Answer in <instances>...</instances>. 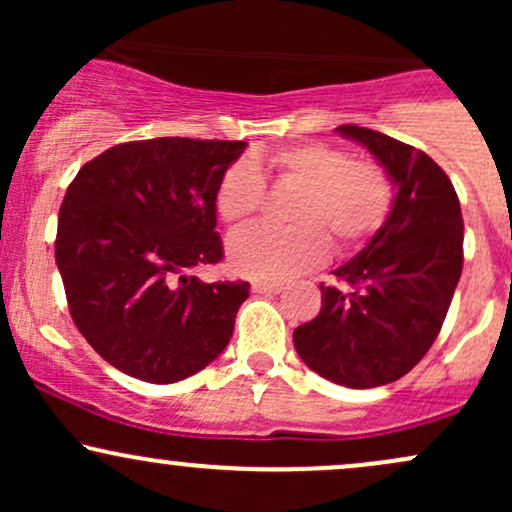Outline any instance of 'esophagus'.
Instances as JSON below:
<instances>
[{
    "label": "esophagus",
    "mask_w": 512,
    "mask_h": 512,
    "mask_svg": "<svg viewBox=\"0 0 512 512\" xmlns=\"http://www.w3.org/2000/svg\"><path fill=\"white\" fill-rule=\"evenodd\" d=\"M281 289H284V284H279V281H252L255 293H279Z\"/></svg>",
    "instance_id": "esophagus-1"
}]
</instances>
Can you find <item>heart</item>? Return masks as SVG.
Returning a JSON list of instances; mask_svg holds the SVG:
<instances>
[{
	"label": "heart",
	"mask_w": 512,
	"mask_h": 512,
	"mask_svg": "<svg viewBox=\"0 0 512 512\" xmlns=\"http://www.w3.org/2000/svg\"><path fill=\"white\" fill-rule=\"evenodd\" d=\"M264 163L276 180L301 185L289 207L291 226H250L228 243V264L240 276L281 281L308 272L327 257L361 250L385 228L395 185L380 163L351 158L322 142L269 151ZM264 199V178L250 161L231 163L216 185V211L226 223L248 221Z\"/></svg>",
	"instance_id": "obj_1"
}]
</instances>
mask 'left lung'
<instances>
[{
  "label": "left lung",
  "instance_id": "left-lung-1",
  "mask_svg": "<svg viewBox=\"0 0 512 512\" xmlns=\"http://www.w3.org/2000/svg\"><path fill=\"white\" fill-rule=\"evenodd\" d=\"M390 173L385 228L322 286L317 317L293 330L305 366L344 387H380L407 375L436 342L462 274L464 223L445 170L414 146L342 125Z\"/></svg>",
  "mask_w": 512,
  "mask_h": 512
}]
</instances>
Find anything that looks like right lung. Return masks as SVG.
<instances>
[{
    "instance_id": "obj_1",
    "label": "right lung",
    "mask_w": 512,
    "mask_h": 512,
    "mask_svg": "<svg viewBox=\"0 0 512 512\" xmlns=\"http://www.w3.org/2000/svg\"><path fill=\"white\" fill-rule=\"evenodd\" d=\"M245 142L158 137L117 144L76 173L57 219L69 313L110 366L178 383L231 342L248 281L204 284L223 257L216 185Z\"/></svg>"
}]
</instances>
